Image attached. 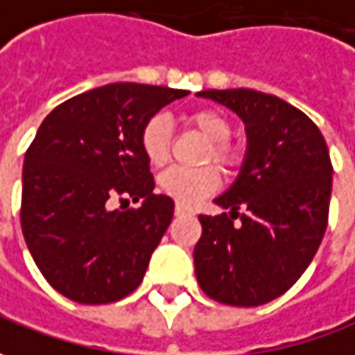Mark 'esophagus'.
Masks as SVG:
<instances>
[{
  "label": "esophagus",
  "mask_w": 355,
  "mask_h": 355,
  "mask_svg": "<svg viewBox=\"0 0 355 355\" xmlns=\"http://www.w3.org/2000/svg\"><path fill=\"white\" fill-rule=\"evenodd\" d=\"M175 214H178V216H183V214H193V210L189 209V207H183V205L178 202V205H175Z\"/></svg>",
  "instance_id": "esophagus-1"
}]
</instances>
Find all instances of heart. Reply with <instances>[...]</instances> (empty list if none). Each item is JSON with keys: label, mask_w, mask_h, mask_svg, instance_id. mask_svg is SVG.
<instances>
[{"label": "heart", "mask_w": 355, "mask_h": 355, "mask_svg": "<svg viewBox=\"0 0 355 355\" xmlns=\"http://www.w3.org/2000/svg\"><path fill=\"white\" fill-rule=\"evenodd\" d=\"M185 125L199 131L207 141L209 148L205 153V160L216 162L220 168H234L239 162L241 154L236 145L228 139L232 137V123L224 114L216 110H197L185 116ZM141 150L145 154L146 162L160 168L170 160V121L168 117L158 114L150 117L141 131ZM160 191L183 207H191L202 197L214 193L220 187V175L216 168H170L158 180Z\"/></svg>", "instance_id": "obj_1"}]
</instances>
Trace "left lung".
Returning <instances> with one entry per match:
<instances>
[{
  "mask_svg": "<svg viewBox=\"0 0 355 355\" xmlns=\"http://www.w3.org/2000/svg\"><path fill=\"white\" fill-rule=\"evenodd\" d=\"M199 96L241 117L248 153L236 182L214 199L230 216H199L197 282L220 304H268L297 282L321 245L332 189L329 148L319 127L278 96L251 89L202 90ZM239 208L246 212L239 215Z\"/></svg>",
  "mask_w": 355,
  "mask_h": 355,
  "instance_id": "left-lung-1",
  "label": "left lung"
}]
</instances>
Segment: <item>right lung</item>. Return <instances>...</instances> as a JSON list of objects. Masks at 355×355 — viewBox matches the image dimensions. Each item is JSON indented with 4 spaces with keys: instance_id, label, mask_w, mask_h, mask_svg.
Returning a JSON list of instances; mask_svg holds the SVG:
<instances>
[{
    "instance_id": "obj_1",
    "label": "right lung",
    "mask_w": 355,
    "mask_h": 355,
    "mask_svg": "<svg viewBox=\"0 0 355 355\" xmlns=\"http://www.w3.org/2000/svg\"><path fill=\"white\" fill-rule=\"evenodd\" d=\"M187 90L114 83L65 100L46 116L24 154L21 226L53 290L77 304H112L143 282L173 216L154 195L141 131ZM112 198L143 200L110 211Z\"/></svg>"
}]
</instances>
